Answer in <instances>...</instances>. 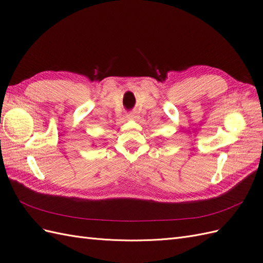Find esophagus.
<instances>
[{
    "mask_svg": "<svg viewBox=\"0 0 263 263\" xmlns=\"http://www.w3.org/2000/svg\"><path fill=\"white\" fill-rule=\"evenodd\" d=\"M136 117H137V114L135 112H130L128 115H127V118H129V119H135Z\"/></svg>",
    "mask_w": 263,
    "mask_h": 263,
    "instance_id": "esophagus-1",
    "label": "esophagus"
}]
</instances>
